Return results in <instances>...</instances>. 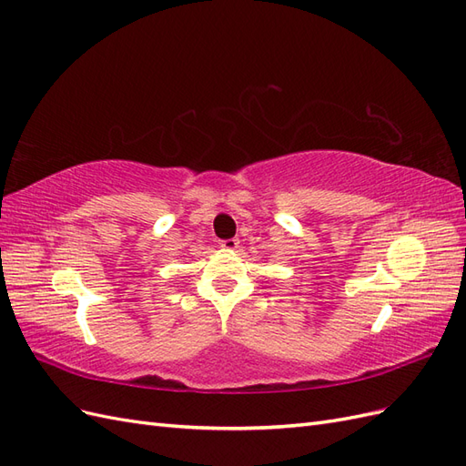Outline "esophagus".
<instances>
[{
    "instance_id": "obj_1",
    "label": "esophagus",
    "mask_w": 466,
    "mask_h": 466,
    "mask_svg": "<svg viewBox=\"0 0 466 466\" xmlns=\"http://www.w3.org/2000/svg\"><path fill=\"white\" fill-rule=\"evenodd\" d=\"M219 245L223 250H235L238 247V241L237 238H225V241H221Z\"/></svg>"
}]
</instances>
